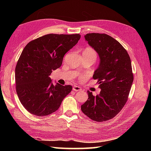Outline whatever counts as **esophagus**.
I'll return each mask as SVG.
<instances>
[{
    "mask_svg": "<svg viewBox=\"0 0 151 151\" xmlns=\"http://www.w3.org/2000/svg\"><path fill=\"white\" fill-rule=\"evenodd\" d=\"M73 90L75 91H80L82 90V88L77 86H74L73 87Z\"/></svg>",
    "mask_w": 151,
    "mask_h": 151,
    "instance_id": "esophagus-1",
    "label": "esophagus"
}]
</instances>
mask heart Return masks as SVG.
<instances>
[{"label":"heart","mask_w":151,"mask_h":151,"mask_svg":"<svg viewBox=\"0 0 151 151\" xmlns=\"http://www.w3.org/2000/svg\"><path fill=\"white\" fill-rule=\"evenodd\" d=\"M83 52H86V53L89 54V55L94 56L95 58H97V53H96V52L93 49H91V48H90V47H88V48H87V49H86Z\"/></svg>","instance_id":"b5f03b06"}]
</instances>
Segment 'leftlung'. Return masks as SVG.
Segmentation results:
<instances>
[{"instance_id":"left-lung-1","label":"left lung","mask_w":151,"mask_h":151,"mask_svg":"<svg viewBox=\"0 0 151 151\" xmlns=\"http://www.w3.org/2000/svg\"><path fill=\"white\" fill-rule=\"evenodd\" d=\"M100 58L93 78L98 80L100 93L93 95L81 106L83 113L91 119L102 122L114 118L127 101L134 76L130 56L120 43L105 34L84 36Z\"/></svg>"}]
</instances>
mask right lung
<instances>
[{"mask_svg": "<svg viewBox=\"0 0 151 151\" xmlns=\"http://www.w3.org/2000/svg\"><path fill=\"white\" fill-rule=\"evenodd\" d=\"M80 34L45 35L28 43L15 67L16 91L30 114L45 116L56 111L71 86L52 84L49 77L60 67L63 56L78 43Z\"/></svg>", "mask_w": 151, "mask_h": 151, "instance_id": "1", "label": "right lung"}]
</instances>
